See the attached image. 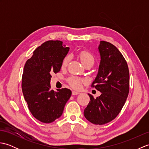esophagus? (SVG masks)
Wrapping results in <instances>:
<instances>
[{
  "mask_svg": "<svg viewBox=\"0 0 149 149\" xmlns=\"http://www.w3.org/2000/svg\"><path fill=\"white\" fill-rule=\"evenodd\" d=\"M80 93L78 92V91H72V95H77L79 94Z\"/></svg>",
  "mask_w": 149,
  "mask_h": 149,
  "instance_id": "esophagus-1",
  "label": "esophagus"
}]
</instances>
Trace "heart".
I'll list each match as a JSON object with an SVG mask.
<instances>
[{
    "mask_svg": "<svg viewBox=\"0 0 149 149\" xmlns=\"http://www.w3.org/2000/svg\"><path fill=\"white\" fill-rule=\"evenodd\" d=\"M78 55L82 63H83L84 65L88 64V63H92L93 65V63L95 62V58L90 52L87 51V50H81V51L79 52ZM68 60L69 56H66L65 58L63 59L61 65L63 68H65L67 66ZM68 81L69 84H70L73 88H75V89H79L81 86L82 83H84V80H83V79L74 76L70 77Z\"/></svg>",
    "mask_w": 149,
    "mask_h": 149,
    "instance_id": "heart-1",
    "label": "heart"
}]
</instances>
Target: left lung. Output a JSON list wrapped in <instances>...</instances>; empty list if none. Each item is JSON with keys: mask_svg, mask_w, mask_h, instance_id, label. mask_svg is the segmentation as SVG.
I'll list each match as a JSON object with an SVG mask.
<instances>
[{"mask_svg": "<svg viewBox=\"0 0 149 149\" xmlns=\"http://www.w3.org/2000/svg\"><path fill=\"white\" fill-rule=\"evenodd\" d=\"M100 62L91 87L101 92L90 101L84 115L93 124L103 125L115 119L127 99L129 91V72L125 58L116 47L105 41L99 46Z\"/></svg>", "mask_w": 149, "mask_h": 149, "instance_id": "1", "label": "left lung"}]
</instances>
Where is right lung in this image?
Instances as JSON below:
<instances>
[{
	"label": "right lung",
	"mask_w": 149,
	"mask_h": 149,
	"mask_svg": "<svg viewBox=\"0 0 149 149\" xmlns=\"http://www.w3.org/2000/svg\"><path fill=\"white\" fill-rule=\"evenodd\" d=\"M69 49L61 41H47L35 49L25 64L22 92L31 114L43 123H51L59 118L71 97L70 90L54 91L50 90V84L51 74L60 71Z\"/></svg>",
	"instance_id": "add662e5"
}]
</instances>
